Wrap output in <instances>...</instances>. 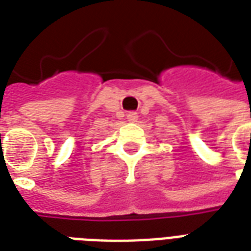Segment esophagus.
<instances>
[{
    "label": "esophagus",
    "mask_w": 251,
    "mask_h": 251,
    "mask_svg": "<svg viewBox=\"0 0 251 251\" xmlns=\"http://www.w3.org/2000/svg\"><path fill=\"white\" fill-rule=\"evenodd\" d=\"M126 118H127V121H129V122H137V120H138V113H135V111H130V113H127Z\"/></svg>",
    "instance_id": "esophagus-1"
}]
</instances>
